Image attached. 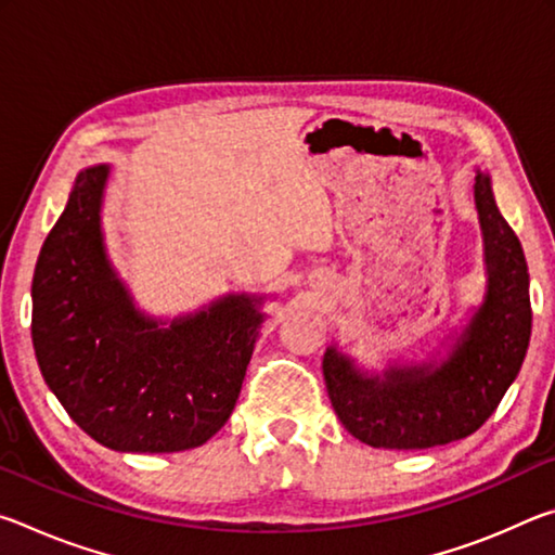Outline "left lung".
Masks as SVG:
<instances>
[{
  "label": "left lung",
  "instance_id": "obj_1",
  "mask_svg": "<svg viewBox=\"0 0 555 555\" xmlns=\"http://www.w3.org/2000/svg\"><path fill=\"white\" fill-rule=\"evenodd\" d=\"M487 264V296L440 367H389L379 377L357 372L335 347L323 377L340 424L372 448L424 450L475 434L521 370L531 337L529 267L521 242L496 208L490 176L477 171Z\"/></svg>",
  "mask_w": 555,
  "mask_h": 555
}]
</instances>
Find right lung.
<instances>
[{
  "label": "right lung",
  "instance_id": "right-lung-1",
  "mask_svg": "<svg viewBox=\"0 0 555 555\" xmlns=\"http://www.w3.org/2000/svg\"><path fill=\"white\" fill-rule=\"evenodd\" d=\"M107 166L82 171L31 284V340L46 384L90 438L121 453L198 448L230 418L264 315L228 296L158 327L131 306L102 247Z\"/></svg>",
  "mask_w": 555,
  "mask_h": 555
}]
</instances>
